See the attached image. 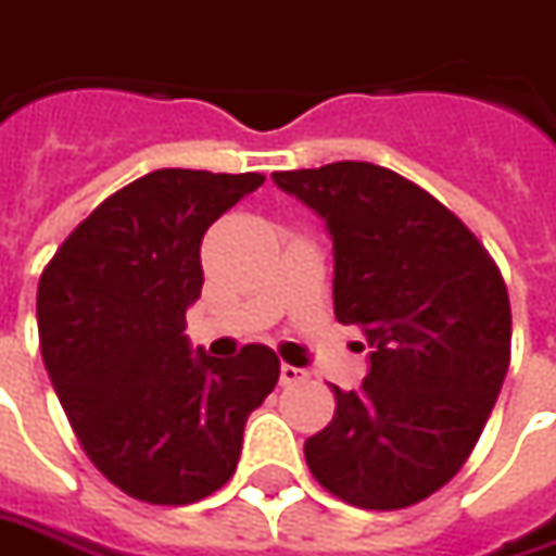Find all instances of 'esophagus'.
Wrapping results in <instances>:
<instances>
[{"label": "esophagus", "instance_id": "34e87169", "mask_svg": "<svg viewBox=\"0 0 556 556\" xmlns=\"http://www.w3.org/2000/svg\"><path fill=\"white\" fill-rule=\"evenodd\" d=\"M299 379H304V370L292 367V364H282V367H279V382H282V386H292V382H299Z\"/></svg>", "mask_w": 556, "mask_h": 556}]
</instances>
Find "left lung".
I'll return each mask as SVG.
<instances>
[{"instance_id": "obj_1", "label": "left lung", "mask_w": 556, "mask_h": 556, "mask_svg": "<svg viewBox=\"0 0 556 556\" xmlns=\"http://www.w3.org/2000/svg\"><path fill=\"white\" fill-rule=\"evenodd\" d=\"M329 227L339 324L370 345V374L336 389V414L304 442L329 495L401 510L467 464L510 364V299L495 257L422 186L370 161L277 170Z\"/></svg>"}]
</instances>
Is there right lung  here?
Wrapping results in <instances>:
<instances>
[{"mask_svg": "<svg viewBox=\"0 0 556 556\" xmlns=\"http://www.w3.org/2000/svg\"><path fill=\"white\" fill-rule=\"evenodd\" d=\"M264 174L161 167L117 189L42 267V364L77 442L124 495L180 507L230 482L242 429L274 392L279 357L189 354L202 236Z\"/></svg>", "mask_w": 556, "mask_h": 556, "instance_id": "obj_1", "label": "right lung"}]
</instances>
